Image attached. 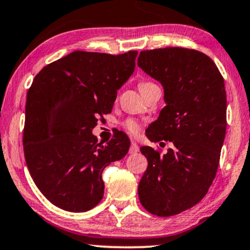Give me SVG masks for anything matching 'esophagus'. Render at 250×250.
I'll use <instances>...</instances> for the list:
<instances>
[{"label":"esophagus","instance_id":"34e87169","mask_svg":"<svg viewBox=\"0 0 250 250\" xmlns=\"http://www.w3.org/2000/svg\"><path fill=\"white\" fill-rule=\"evenodd\" d=\"M138 150H140V146H138V144L136 142H131V146H130V149H129V154H136L138 152Z\"/></svg>","mask_w":250,"mask_h":250}]
</instances>
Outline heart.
<instances>
[{"mask_svg":"<svg viewBox=\"0 0 250 250\" xmlns=\"http://www.w3.org/2000/svg\"><path fill=\"white\" fill-rule=\"evenodd\" d=\"M146 85H151L150 83H143L140 85V88H142V87L146 86ZM123 125H125V128L127 129L129 133L131 134H137L138 131H140L141 129V123L137 121V120H134V119H128L125 120V123H123Z\"/></svg>","mask_w":250,"mask_h":250,"instance_id":"heart-1","label":"heart"}]
</instances>
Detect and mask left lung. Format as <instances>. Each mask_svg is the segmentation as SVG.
<instances>
[{
    "instance_id": "obj_1",
    "label": "left lung",
    "mask_w": 250,
    "mask_h": 250,
    "mask_svg": "<svg viewBox=\"0 0 250 250\" xmlns=\"http://www.w3.org/2000/svg\"><path fill=\"white\" fill-rule=\"evenodd\" d=\"M137 65L162 83L167 104L146 137L172 144L164 155L140 148L148 167L138 198L148 212L171 216L199 203L215 178L227 125L224 78L208 56L184 47L141 51Z\"/></svg>"
}]
</instances>
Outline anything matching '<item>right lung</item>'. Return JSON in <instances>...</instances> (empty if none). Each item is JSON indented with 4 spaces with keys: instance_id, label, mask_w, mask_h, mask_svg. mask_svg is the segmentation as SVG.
I'll list each match as a JSON object with an SVG mask.
<instances>
[{
    "instance_id": "right-lung-1",
    "label": "right lung",
    "mask_w": 250,
    "mask_h": 250,
    "mask_svg": "<svg viewBox=\"0 0 250 250\" xmlns=\"http://www.w3.org/2000/svg\"><path fill=\"white\" fill-rule=\"evenodd\" d=\"M137 51L122 55L74 51L43 67L26 95L24 156L39 191L68 212L100 203L102 171L127 155L120 131L106 146L92 134L98 116L110 113L117 89L134 73Z\"/></svg>"
}]
</instances>
